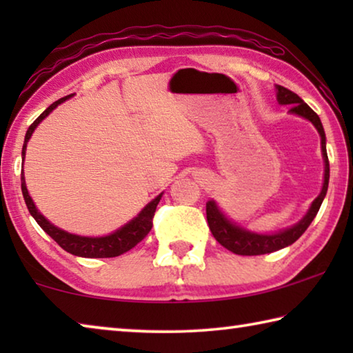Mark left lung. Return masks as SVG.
<instances>
[{
  "mask_svg": "<svg viewBox=\"0 0 353 353\" xmlns=\"http://www.w3.org/2000/svg\"><path fill=\"white\" fill-rule=\"evenodd\" d=\"M277 99L280 104H290L291 112L296 113L299 117H303L310 119L314 124V128L318 129L321 135V146H322V155H324V163H325V174H324V185H322L321 194L313 201L312 207H310L308 213L303 216L302 221H299L296 225H292L291 229H286L280 234L274 235H259L252 234L246 229H241L235 224H232L223 213L219 212L218 205L214 204V201L207 202V221L208 227H210L212 234L221 246L229 249L230 252L236 255H263V254H271L276 252L279 249H283L290 244L294 243L296 240L302 236L303 232L308 229V225L312 224L316 214H318L322 201H324L328 188V179H330V165H328L327 157V149H325V132L322 128V123L319 117L316 115L313 109L303 103V101L297 97L294 92L288 90L282 85H277Z\"/></svg>",
  "mask_w": 353,
  "mask_h": 353,
  "instance_id": "1",
  "label": "left lung"
}]
</instances>
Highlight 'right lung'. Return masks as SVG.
I'll list each match as a JSON object with an SVG mask.
<instances>
[{"instance_id": "right-lung-1", "label": "right lung", "mask_w": 353, "mask_h": 353, "mask_svg": "<svg viewBox=\"0 0 353 353\" xmlns=\"http://www.w3.org/2000/svg\"><path fill=\"white\" fill-rule=\"evenodd\" d=\"M68 98L70 94L65 98L57 99L56 103H52L37 119H35L31 126H29L25 137V145H23V152H21L23 159H25V154H26V143L29 139H31L34 129L39 126L41 119L50 115L51 110H54L59 104L63 103V101ZM21 191H23V198H25L29 213L32 214V218L37 221V224L41 227V229H43L63 250H67V252L77 256H85V259H110V256H118L135 248L137 244H139L143 238L151 232L155 208H157L159 201L162 198V194H159L157 198H155L152 202H149V204L143 208L139 216L134 218L130 223L121 227V229L113 232V234L107 236H101V238H88V236L68 234V232L57 229L56 225H52L50 221L45 219L43 214H40V212L35 208L31 196L28 193L25 177H23V174H21Z\"/></svg>"}]
</instances>
